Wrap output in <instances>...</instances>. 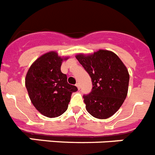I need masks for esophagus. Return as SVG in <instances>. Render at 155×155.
Here are the masks:
<instances>
[{"mask_svg": "<svg viewBox=\"0 0 155 155\" xmlns=\"http://www.w3.org/2000/svg\"><path fill=\"white\" fill-rule=\"evenodd\" d=\"M75 86H76V87H77V88L79 90L80 89V83H77V84H75Z\"/></svg>", "mask_w": 155, "mask_h": 155, "instance_id": "obj_1", "label": "esophagus"}]
</instances>
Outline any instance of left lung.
<instances>
[{
	"label": "left lung",
	"instance_id": "8db88e82",
	"mask_svg": "<svg viewBox=\"0 0 155 155\" xmlns=\"http://www.w3.org/2000/svg\"><path fill=\"white\" fill-rule=\"evenodd\" d=\"M75 58L91 78V91L84 95L86 109L94 117H110L122 106L128 94L127 68L117 55L103 49Z\"/></svg>",
	"mask_w": 155,
	"mask_h": 155
}]
</instances>
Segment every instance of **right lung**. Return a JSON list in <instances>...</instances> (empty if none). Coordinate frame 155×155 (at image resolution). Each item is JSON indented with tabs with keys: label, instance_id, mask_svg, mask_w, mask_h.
<instances>
[{
	"label": "right lung",
	"instance_id": "add662e5",
	"mask_svg": "<svg viewBox=\"0 0 155 155\" xmlns=\"http://www.w3.org/2000/svg\"><path fill=\"white\" fill-rule=\"evenodd\" d=\"M56 52L41 56L27 71L25 85L34 106L47 117H57L67 110L71 94L78 91L61 71L63 60Z\"/></svg>",
	"mask_w": 155,
	"mask_h": 155
}]
</instances>
